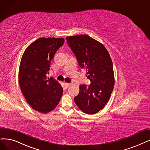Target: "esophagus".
<instances>
[{"instance_id":"34e87169","label":"esophagus","mask_w":150,"mask_h":150,"mask_svg":"<svg viewBox=\"0 0 150 150\" xmlns=\"http://www.w3.org/2000/svg\"><path fill=\"white\" fill-rule=\"evenodd\" d=\"M64 85H65V86L67 87H68L69 86H70V83H67V82H66V83H64Z\"/></svg>"}]
</instances>
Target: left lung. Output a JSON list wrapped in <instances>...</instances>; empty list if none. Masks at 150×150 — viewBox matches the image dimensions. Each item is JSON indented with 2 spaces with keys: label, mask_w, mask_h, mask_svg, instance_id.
Returning a JSON list of instances; mask_svg holds the SVG:
<instances>
[{
  "label": "left lung",
  "mask_w": 150,
  "mask_h": 150,
  "mask_svg": "<svg viewBox=\"0 0 150 150\" xmlns=\"http://www.w3.org/2000/svg\"><path fill=\"white\" fill-rule=\"evenodd\" d=\"M66 39L79 67L86 70V77L91 81L89 86H79L74 101L83 112L93 115L103 108L113 91L115 76L111 58L102 44L87 35Z\"/></svg>",
  "instance_id": "left-lung-1"
}]
</instances>
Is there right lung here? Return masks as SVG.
<instances>
[{"instance_id": "right-lung-1", "label": "right lung", "mask_w": 150, "mask_h": 150, "mask_svg": "<svg viewBox=\"0 0 150 150\" xmlns=\"http://www.w3.org/2000/svg\"><path fill=\"white\" fill-rule=\"evenodd\" d=\"M64 42L63 38H39L27 47L22 56L20 86L28 103L39 112L54 110L63 95V89L58 81L46 75L52 59Z\"/></svg>"}]
</instances>
